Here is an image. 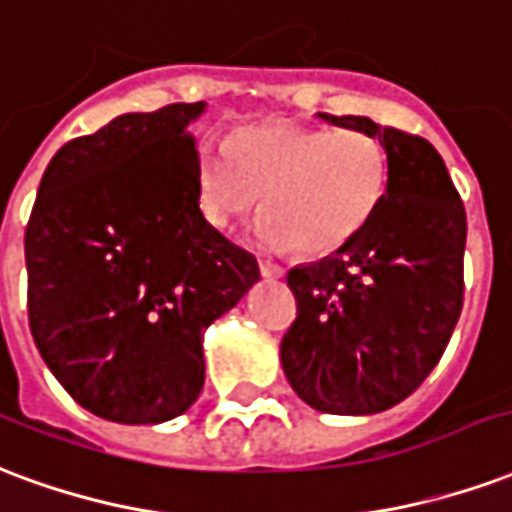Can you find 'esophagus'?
<instances>
[{
    "mask_svg": "<svg viewBox=\"0 0 512 512\" xmlns=\"http://www.w3.org/2000/svg\"><path fill=\"white\" fill-rule=\"evenodd\" d=\"M259 270H261V275H264V278H283V272H286L281 264H275V261H270V259H261Z\"/></svg>",
    "mask_w": 512,
    "mask_h": 512,
    "instance_id": "1",
    "label": "esophagus"
}]
</instances>
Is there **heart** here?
<instances>
[{"label": "heart", "mask_w": 512, "mask_h": 512, "mask_svg": "<svg viewBox=\"0 0 512 512\" xmlns=\"http://www.w3.org/2000/svg\"><path fill=\"white\" fill-rule=\"evenodd\" d=\"M193 174L196 204L210 226L231 229L261 201L256 242L327 256L371 223L387 193L390 158L363 130L267 122L234 130L226 149L201 144Z\"/></svg>", "instance_id": "b5f03b06"}]
</instances>
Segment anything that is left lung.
<instances>
[{"label": "left lung", "mask_w": 512, "mask_h": 512, "mask_svg": "<svg viewBox=\"0 0 512 512\" xmlns=\"http://www.w3.org/2000/svg\"><path fill=\"white\" fill-rule=\"evenodd\" d=\"M384 144L390 179L349 245L286 275L297 319L281 341L294 393L327 414H376L423 384L464 305L466 212L425 138L368 117L319 114Z\"/></svg>", "instance_id": "left-lung-1"}]
</instances>
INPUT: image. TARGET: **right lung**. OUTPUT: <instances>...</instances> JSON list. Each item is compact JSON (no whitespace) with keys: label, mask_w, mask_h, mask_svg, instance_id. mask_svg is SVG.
Masks as SVG:
<instances>
[{"label":"right lung","mask_w":512,"mask_h":512,"mask_svg":"<svg viewBox=\"0 0 512 512\" xmlns=\"http://www.w3.org/2000/svg\"><path fill=\"white\" fill-rule=\"evenodd\" d=\"M207 103L122 114L48 163L24 234L29 330L73 401L166 423L204 387V330L259 281L196 204L190 122Z\"/></svg>","instance_id":"obj_1"}]
</instances>
